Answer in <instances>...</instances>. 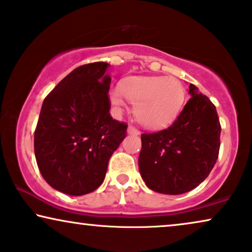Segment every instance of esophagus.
Listing matches in <instances>:
<instances>
[{
  "label": "esophagus",
  "mask_w": 252,
  "mask_h": 252,
  "mask_svg": "<svg viewBox=\"0 0 252 252\" xmlns=\"http://www.w3.org/2000/svg\"><path fill=\"white\" fill-rule=\"evenodd\" d=\"M128 133H130V135H138L139 130L137 129V128H135V126H128Z\"/></svg>",
  "instance_id": "obj_1"
}]
</instances>
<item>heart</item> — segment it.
<instances>
[{
  "mask_svg": "<svg viewBox=\"0 0 252 252\" xmlns=\"http://www.w3.org/2000/svg\"><path fill=\"white\" fill-rule=\"evenodd\" d=\"M186 92L183 82L166 76L129 78L110 91V101L124 108L128 100L136 103L135 114L149 128H163L173 122L184 106Z\"/></svg>",
  "mask_w": 252,
  "mask_h": 252,
  "instance_id": "obj_1",
  "label": "heart"
}]
</instances>
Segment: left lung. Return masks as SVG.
Here are the masks:
<instances>
[{"label": "left lung", "instance_id": "1", "mask_svg": "<svg viewBox=\"0 0 252 252\" xmlns=\"http://www.w3.org/2000/svg\"><path fill=\"white\" fill-rule=\"evenodd\" d=\"M192 95L177 120L160 131L142 133L139 172L146 186L177 195L195 189L218 160L221 124L206 95L189 85Z\"/></svg>", "mask_w": 252, "mask_h": 252}]
</instances>
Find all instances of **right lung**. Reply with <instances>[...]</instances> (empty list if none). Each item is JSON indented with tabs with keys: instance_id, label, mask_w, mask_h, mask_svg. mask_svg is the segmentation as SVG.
I'll list each match as a JSON object with an SVG mask.
<instances>
[{
	"instance_id": "1",
	"label": "right lung",
	"mask_w": 252,
	"mask_h": 252,
	"mask_svg": "<svg viewBox=\"0 0 252 252\" xmlns=\"http://www.w3.org/2000/svg\"><path fill=\"white\" fill-rule=\"evenodd\" d=\"M107 63L79 66L44 100L34 130V156L51 187L69 195L93 192L128 124L110 116Z\"/></svg>"
}]
</instances>
